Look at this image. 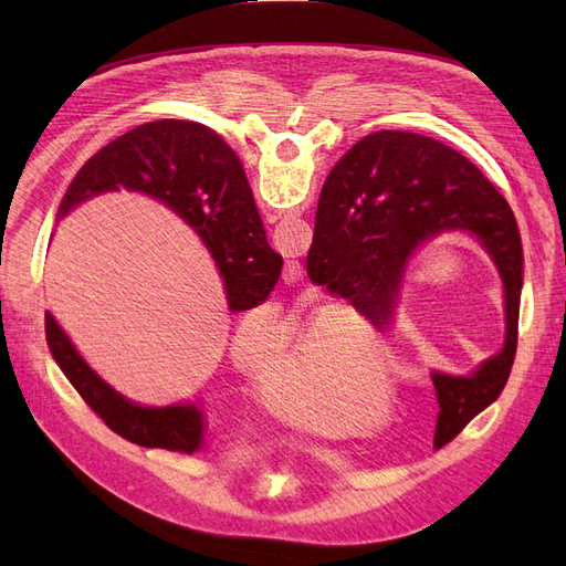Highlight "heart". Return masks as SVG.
I'll use <instances>...</instances> for the list:
<instances>
[{"mask_svg": "<svg viewBox=\"0 0 566 566\" xmlns=\"http://www.w3.org/2000/svg\"><path fill=\"white\" fill-rule=\"evenodd\" d=\"M250 318L252 314L238 321L231 337V354L243 366L260 358ZM361 335L373 342L366 321L349 306H316L310 323L297 325L293 345L279 364L250 370L262 406L283 424L312 434L352 432L354 413L361 424H373L387 406L378 394L387 387L389 356L380 349L370 366H356L347 342Z\"/></svg>", "mask_w": 566, "mask_h": 566, "instance_id": "obj_1", "label": "heart"}]
</instances>
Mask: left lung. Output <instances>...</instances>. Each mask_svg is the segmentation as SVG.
<instances>
[{
    "mask_svg": "<svg viewBox=\"0 0 566 566\" xmlns=\"http://www.w3.org/2000/svg\"><path fill=\"white\" fill-rule=\"evenodd\" d=\"M441 233L472 235L499 269L505 342L472 375L432 373L434 447L501 397L515 361L524 254L507 200L458 150L382 129L354 144L325 179L306 254L312 283L347 297L370 323H391L410 260Z\"/></svg>",
    "mask_w": 566,
    "mask_h": 566,
    "instance_id": "left-lung-1",
    "label": "left lung"
}]
</instances>
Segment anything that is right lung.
I'll return each instance as SVG.
<instances>
[{
	"mask_svg": "<svg viewBox=\"0 0 566 566\" xmlns=\"http://www.w3.org/2000/svg\"><path fill=\"white\" fill-rule=\"evenodd\" d=\"M136 191L163 202L214 256L231 312L262 304L279 283L283 256L266 243L245 169L217 132L191 119H156L101 148L67 186L59 219L108 191ZM46 345L63 375L111 430L146 449L200 451L208 434L196 403L142 406L115 391L84 361L46 312Z\"/></svg>",
	"mask_w": 566,
	"mask_h": 566,
	"instance_id": "right-lung-1",
	"label": "right lung"
}]
</instances>
